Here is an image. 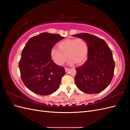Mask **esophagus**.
<instances>
[{"label":"esophagus","mask_w":130,"mask_h":130,"mask_svg":"<svg viewBox=\"0 0 130 130\" xmlns=\"http://www.w3.org/2000/svg\"><path fill=\"white\" fill-rule=\"evenodd\" d=\"M69 69H70L69 68H65V70H66V72H67L68 71V70H69Z\"/></svg>","instance_id":"obj_1"}]
</instances>
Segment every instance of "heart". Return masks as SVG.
<instances>
[{
	"label": "heart",
	"mask_w": 130,
	"mask_h": 130,
	"mask_svg": "<svg viewBox=\"0 0 130 130\" xmlns=\"http://www.w3.org/2000/svg\"><path fill=\"white\" fill-rule=\"evenodd\" d=\"M88 51L87 43L84 39H66L59 43L58 49L52 50L51 55L54 62L59 66L64 63L67 57L70 63L81 64L87 59Z\"/></svg>",
	"instance_id": "1"
}]
</instances>
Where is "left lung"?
<instances>
[{
    "mask_svg": "<svg viewBox=\"0 0 130 130\" xmlns=\"http://www.w3.org/2000/svg\"><path fill=\"white\" fill-rule=\"evenodd\" d=\"M73 36L84 39L88 48L87 60L75 68V84L85 93H100L107 87L114 75L112 51L104 40L94 35L81 33Z\"/></svg>",
    "mask_w": 130,
    "mask_h": 130,
    "instance_id": "1",
    "label": "left lung"
}]
</instances>
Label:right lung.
<instances>
[{
	"label": "right lung",
	"instance_id": "right-lung-1",
	"mask_svg": "<svg viewBox=\"0 0 130 130\" xmlns=\"http://www.w3.org/2000/svg\"><path fill=\"white\" fill-rule=\"evenodd\" d=\"M64 37L43 32L29 39L22 50L19 68L26 87L41 95L56 92L66 74L64 68L55 63L51 52L54 45Z\"/></svg>",
	"mask_w": 130,
	"mask_h": 130
}]
</instances>
